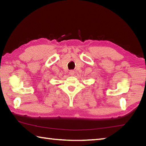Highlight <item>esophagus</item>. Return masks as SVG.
Instances as JSON below:
<instances>
[{
	"mask_svg": "<svg viewBox=\"0 0 146 146\" xmlns=\"http://www.w3.org/2000/svg\"><path fill=\"white\" fill-rule=\"evenodd\" d=\"M69 73H70V75L71 76H73V75H74V74H75V71H73V70H70Z\"/></svg>",
	"mask_w": 146,
	"mask_h": 146,
	"instance_id": "34e87169",
	"label": "esophagus"
}]
</instances>
